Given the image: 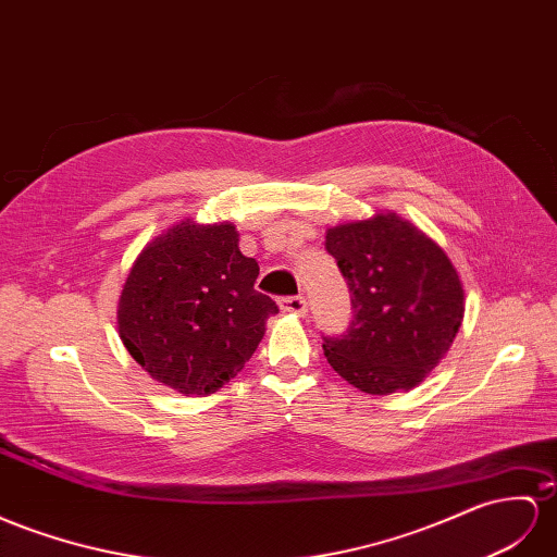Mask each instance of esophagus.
I'll return each mask as SVG.
<instances>
[{
  "label": "esophagus",
  "instance_id": "obj_1",
  "mask_svg": "<svg viewBox=\"0 0 557 557\" xmlns=\"http://www.w3.org/2000/svg\"><path fill=\"white\" fill-rule=\"evenodd\" d=\"M280 308L282 312H289V315H298V318H304L308 312V304L304 296H284L280 298Z\"/></svg>",
  "mask_w": 557,
  "mask_h": 557
}]
</instances>
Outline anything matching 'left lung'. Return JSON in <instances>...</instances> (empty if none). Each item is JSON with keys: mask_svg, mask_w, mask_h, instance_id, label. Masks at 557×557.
<instances>
[{"mask_svg": "<svg viewBox=\"0 0 557 557\" xmlns=\"http://www.w3.org/2000/svg\"><path fill=\"white\" fill-rule=\"evenodd\" d=\"M326 251L348 280L352 322L324 338V358L369 395L417 388L463 322V284L437 242L395 211L326 227Z\"/></svg>", "mask_w": 557, "mask_h": 557, "instance_id": "obj_1", "label": "left lung"}]
</instances>
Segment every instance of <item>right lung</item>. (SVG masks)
Listing matches in <instances>:
<instances>
[{
    "label": "right lung",
    "instance_id": "right-lung-1",
    "mask_svg": "<svg viewBox=\"0 0 557 557\" xmlns=\"http://www.w3.org/2000/svg\"><path fill=\"white\" fill-rule=\"evenodd\" d=\"M259 263L239 251L231 221L183 219L150 239L117 304L124 348L160 386L205 397L259 348L277 306L253 289Z\"/></svg>",
    "mask_w": 557,
    "mask_h": 557
}]
</instances>
